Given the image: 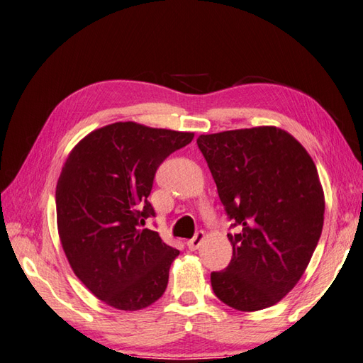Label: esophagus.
<instances>
[{
    "label": "esophagus",
    "mask_w": 363,
    "mask_h": 363,
    "mask_svg": "<svg viewBox=\"0 0 363 363\" xmlns=\"http://www.w3.org/2000/svg\"><path fill=\"white\" fill-rule=\"evenodd\" d=\"M205 240V233L203 231H197L196 233V236L192 238V239H189L188 242H186V245H188V248L191 250V252H196V250L202 245V242Z\"/></svg>",
    "instance_id": "1"
}]
</instances>
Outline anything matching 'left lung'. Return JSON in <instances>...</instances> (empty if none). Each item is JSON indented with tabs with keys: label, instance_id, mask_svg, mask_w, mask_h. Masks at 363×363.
<instances>
[{
	"label": "left lung",
	"instance_id": "left-lung-1",
	"mask_svg": "<svg viewBox=\"0 0 363 363\" xmlns=\"http://www.w3.org/2000/svg\"><path fill=\"white\" fill-rule=\"evenodd\" d=\"M199 149L220 202L238 227L230 265L211 273L216 296L242 312L292 291L323 230L325 192L300 141L275 125L200 135Z\"/></svg>",
	"mask_w": 363,
	"mask_h": 363
}]
</instances>
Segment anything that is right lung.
<instances>
[{"label": "right lung", "instance_id": "add662e5", "mask_svg": "<svg viewBox=\"0 0 363 363\" xmlns=\"http://www.w3.org/2000/svg\"><path fill=\"white\" fill-rule=\"evenodd\" d=\"M192 132L115 123L80 140L55 188L59 238L76 277L101 301L140 311L164 294L179 250L144 228L158 166Z\"/></svg>", "mask_w": 363, "mask_h": 363}]
</instances>
